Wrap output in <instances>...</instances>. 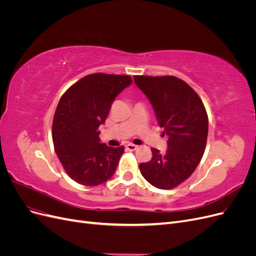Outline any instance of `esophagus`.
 Returning <instances> with one entry per match:
<instances>
[{"mask_svg":"<svg viewBox=\"0 0 256 256\" xmlns=\"http://www.w3.org/2000/svg\"><path fill=\"white\" fill-rule=\"evenodd\" d=\"M126 150H130V152H134L136 150H138V146L136 145H134V144H127L126 145Z\"/></svg>","mask_w":256,"mask_h":256,"instance_id":"obj_1","label":"esophagus"}]
</instances>
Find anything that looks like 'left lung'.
Here are the masks:
<instances>
[{
	"label": "left lung",
	"mask_w": 256,
	"mask_h": 256,
	"mask_svg": "<svg viewBox=\"0 0 256 256\" xmlns=\"http://www.w3.org/2000/svg\"><path fill=\"white\" fill-rule=\"evenodd\" d=\"M134 78L168 138L166 152L152 148V160L140 164L141 174L154 187L172 189L190 177L203 157L208 134L205 106L196 92L176 76Z\"/></svg>",
	"instance_id": "1"
}]
</instances>
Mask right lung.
<instances>
[{"instance_id":"right-lung-1","label":"right lung","mask_w":256,"mask_h":256,"mask_svg":"<svg viewBox=\"0 0 256 256\" xmlns=\"http://www.w3.org/2000/svg\"><path fill=\"white\" fill-rule=\"evenodd\" d=\"M132 83L130 76L94 74L76 82L62 96L54 114V150L66 173L83 186L113 176L125 147H110L99 138L114 99Z\"/></svg>"}]
</instances>
